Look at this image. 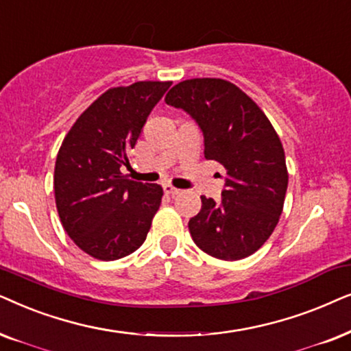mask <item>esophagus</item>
<instances>
[{"instance_id":"obj_1","label":"esophagus","mask_w":351,"mask_h":351,"mask_svg":"<svg viewBox=\"0 0 351 351\" xmlns=\"http://www.w3.org/2000/svg\"><path fill=\"white\" fill-rule=\"evenodd\" d=\"M163 191H165V194H170V195H176V194H180V189L173 188L171 184H163Z\"/></svg>"}]
</instances>
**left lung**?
Returning <instances> with one entry per match:
<instances>
[{"label": "left lung", "mask_w": 351, "mask_h": 351, "mask_svg": "<svg viewBox=\"0 0 351 351\" xmlns=\"http://www.w3.org/2000/svg\"><path fill=\"white\" fill-rule=\"evenodd\" d=\"M165 102L199 125L205 158L226 170L221 199L202 195V208L189 219L193 241L215 258H245L281 217L289 181L281 139L260 107L226 80H184Z\"/></svg>", "instance_id": "8db88e82"}]
</instances>
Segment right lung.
<instances>
[{"label": "right lung", "instance_id": "1", "mask_svg": "<svg viewBox=\"0 0 351 351\" xmlns=\"http://www.w3.org/2000/svg\"><path fill=\"white\" fill-rule=\"evenodd\" d=\"M171 82H138L97 97L65 136L54 168L60 223L70 239L102 261L123 258L146 241L163 189L127 180L128 152Z\"/></svg>", "mask_w": 351, "mask_h": 351}]
</instances>
